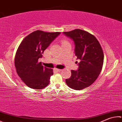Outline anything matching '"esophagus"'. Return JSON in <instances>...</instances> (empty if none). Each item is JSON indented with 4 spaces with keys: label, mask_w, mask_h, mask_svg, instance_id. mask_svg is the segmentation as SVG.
<instances>
[{
    "label": "esophagus",
    "mask_w": 122,
    "mask_h": 122,
    "mask_svg": "<svg viewBox=\"0 0 122 122\" xmlns=\"http://www.w3.org/2000/svg\"><path fill=\"white\" fill-rule=\"evenodd\" d=\"M54 70L56 72H59V71H61V69H56V68H55Z\"/></svg>",
    "instance_id": "1"
}]
</instances>
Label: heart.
I'll list each match as a JSON object with an SVG mask.
<instances>
[{"instance_id":"heart-1","label":"heart","mask_w":122,"mask_h":122,"mask_svg":"<svg viewBox=\"0 0 122 122\" xmlns=\"http://www.w3.org/2000/svg\"><path fill=\"white\" fill-rule=\"evenodd\" d=\"M68 41H66V40H63L62 41V44H65V43H68Z\"/></svg>"}]
</instances>
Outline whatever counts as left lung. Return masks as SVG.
<instances>
[{
    "mask_svg": "<svg viewBox=\"0 0 122 122\" xmlns=\"http://www.w3.org/2000/svg\"><path fill=\"white\" fill-rule=\"evenodd\" d=\"M63 34L74 41L75 54L79 60L77 70H71V75L66 79L67 85L74 90H80L93 83L102 68L104 55L97 39L86 31L75 29Z\"/></svg>",
    "mask_w": 122,
    "mask_h": 122,
    "instance_id": "obj_1",
    "label": "left lung"
}]
</instances>
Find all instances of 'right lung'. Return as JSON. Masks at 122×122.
Returning <instances> with one entry per match:
<instances>
[{
  "instance_id": "obj_1",
  "label": "right lung",
  "mask_w": 122,
  "mask_h": 122,
  "mask_svg": "<svg viewBox=\"0 0 122 122\" xmlns=\"http://www.w3.org/2000/svg\"><path fill=\"white\" fill-rule=\"evenodd\" d=\"M60 32L35 31L24 38L15 57V66L21 80L28 87L42 89L50 83L53 70L44 67L38 61L42 54Z\"/></svg>"
}]
</instances>
